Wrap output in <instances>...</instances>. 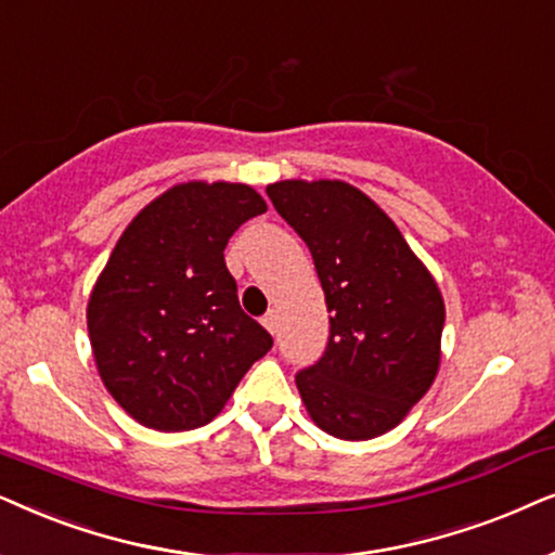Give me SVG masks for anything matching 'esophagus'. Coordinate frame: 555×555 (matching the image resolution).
<instances>
[{"instance_id": "obj_1", "label": "esophagus", "mask_w": 555, "mask_h": 555, "mask_svg": "<svg viewBox=\"0 0 555 555\" xmlns=\"http://www.w3.org/2000/svg\"><path fill=\"white\" fill-rule=\"evenodd\" d=\"M261 322H263V327L271 332V335H276V327H279V324H276V312H266Z\"/></svg>"}]
</instances>
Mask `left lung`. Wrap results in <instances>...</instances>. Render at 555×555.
Listing matches in <instances>:
<instances>
[{"label": "left lung", "mask_w": 555, "mask_h": 555, "mask_svg": "<svg viewBox=\"0 0 555 555\" xmlns=\"http://www.w3.org/2000/svg\"><path fill=\"white\" fill-rule=\"evenodd\" d=\"M266 195L307 243L330 312L322 358L297 373L301 401L332 437H380L437 378L439 286L393 220L352 184L284 180Z\"/></svg>", "instance_id": "1"}]
</instances>
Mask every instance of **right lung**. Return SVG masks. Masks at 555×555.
Here are the masks:
<instances>
[{
    "mask_svg": "<svg viewBox=\"0 0 555 555\" xmlns=\"http://www.w3.org/2000/svg\"><path fill=\"white\" fill-rule=\"evenodd\" d=\"M261 212L248 184H177L111 250L88 301V337L103 386L139 424L205 426L271 350L223 258L231 235Z\"/></svg>",
    "mask_w": 555,
    "mask_h": 555,
    "instance_id": "obj_1",
    "label": "right lung"
}]
</instances>
